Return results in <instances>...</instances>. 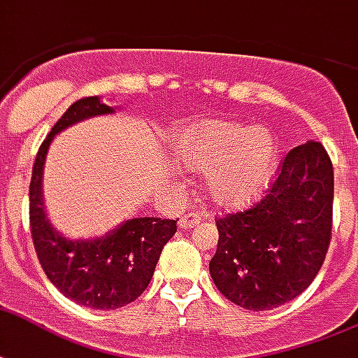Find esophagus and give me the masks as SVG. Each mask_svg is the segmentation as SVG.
Segmentation results:
<instances>
[{
  "mask_svg": "<svg viewBox=\"0 0 358 358\" xmlns=\"http://www.w3.org/2000/svg\"><path fill=\"white\" fill-rule=\"evenodd\" d=\"M197 224H201V216L195 213H189L180 218V227L182 229H189V227H195Z\"/></svg>",
  "mask_w": 358,
  "mask_h": 358,
  "instance_id": "obj_1",
  "label": "esophagus"
}]
</instances>
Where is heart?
<instances>
[{
    "instance_id": "heart-1",
    "label": "heart",
    "mask_w": 358,
    "mask_h": 358,
    "mask_svg": "<svg viewBox=\"0 0 358 358\" xmlns=\"http://www.w3.org/2000/svg\"><path fill=\"white\" fill-rule=\"evenodd\" d=\"M176 152L187 166L206 172V193L222 206L254 201L273 171L277 144L254 127L203 123L176 140Z\"/></svg>"
}]
</instances>
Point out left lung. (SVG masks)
Returning a JSON list of instances; mask_svg holds the SVG:
<instances>
[{
  "instance_id": "left-lung-1",
  "label": "left lung",
  "mask_w": 358,
  "mask_h": 358,
  "mask_svg": "<svg viewBox=\"0 0 358 358\" xmlns=\"http://www.w3.org/2000/svg\"><path fill=\"white\" fill-rule=\"evenodd\" d=\"M334 169L324 145H296L266 195L216 218L210 277L222 296L248 311L294 300L319 273L332 239Z\"/></svg>"
}]
</instances>
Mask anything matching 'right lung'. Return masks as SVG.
Here are the masks:
<instances>
[{
    "label": "right lung",
    "instance_id": "1",
    "mask_svg": "<svg viewBox=\"0 0 358 358\" xmlns=\"http://www.w3.org/2000/svg\"><path fill=\"white\" fill-rule=\"evenodd\" d=\"M98 96H85L58 119L34 161L30 182V231L45 275L66 298L91 309H117L144 292L163 246L178 220L132 218L102 239L70 241L52 229L41 203V172L55 134L92 115L112 113Z\"/></svg>",
    "mask_w": 358,
    "mask_h": 358
}]
</instances>
